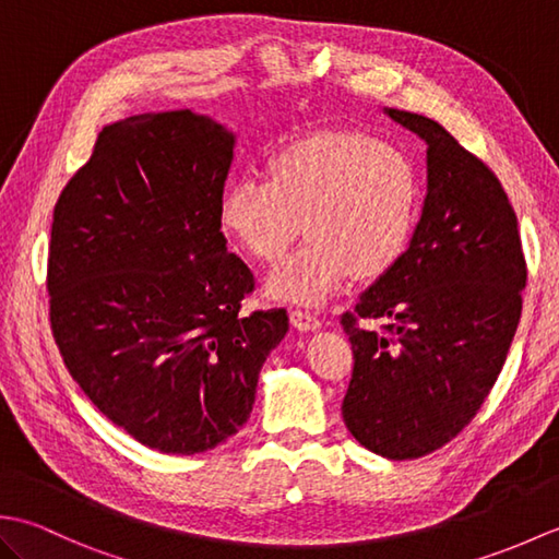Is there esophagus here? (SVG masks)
Masks as SVG:
<instances>
[{"instance_id": "34e87169", "label": "esophagus", "mask_w": 559, "mask_h": 559, "mask_svg": "<svg viewBox=\"0 0 559 559\" xmlns=\"http://www.w3.org/2000/svg\"><path fill=\"white\" fill-rule=\"evenodd\" d=\"M290 322L295 329L300 331H314L322 326V322H319V317L310 310H300V307H295V310H290Z\"/></svg>"}]
</instances>
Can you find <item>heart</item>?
Masks as SVG:
<instances>
[{
    "label": "heart",
    "instance_id": "heart-1",
    "mask_svg": "<svg viewBox=\"0 0 559 559\" xmlns=\"http://www.w3.org/2000/svg\"><path fill=\"white\" fill-rule=\"evenodd\" d=\"M423 187L406 153L365 132H324L281 148L266 180L242 177L223 197L221 223L264 266L310 237L269 281L273 298L317 305L353 273L386 276L406 254Z\"/></svg>",
    "mask_w": 559,
    "mask_h": 559
}]
</instances>
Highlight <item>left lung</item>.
Returning <instances> with one entry per match:
<instances>
[{
	"mask_svg": "<svg viewBox=\"0 0 559 559\" xmlns=\"http://www.w3.org/2000/svg\"><path fill=\"white\" fill-rule=\"evenodd\" d=\"M427 144V197L406 254L341 314L353 346L343 420L379 456L432 454L466 427L502 372L526 259L497 175L430 117L389 108ZM383 322V331L362 321Z\"/></svg>",
	"mask_w": 559,
	"mask_h": 559,
	"instance_id": "left-lung-1",
	"label": "left lung"
}]
</instances>
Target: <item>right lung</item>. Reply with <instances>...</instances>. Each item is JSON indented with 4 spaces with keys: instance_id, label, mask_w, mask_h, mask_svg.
I'll return each mask as SVG.
<instances>
[{
    "instance_id": "right-lung-1",
    "label": "right lung",
    "mask_w": 559,
    "mask_h": 559,
    "mask_svg": "<svg viewBox=\"0 0 559 559\" xmlns=\"http://www.w3.org/2000/svg\"><path fill=\"white\" fill-rule=\"evenodd\" d=\"M235 136L192 110L105 127L52 213L50 326L105 418L163 454H199L247 423L286 310L254 290L221 233Z\"/></svg>"
}]
</instances>
